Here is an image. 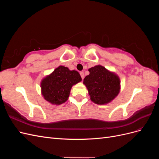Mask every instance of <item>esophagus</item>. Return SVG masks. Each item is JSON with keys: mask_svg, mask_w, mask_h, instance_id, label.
Wrapping results in <instances>:
<instances>
[{"mask_svg": "<svg viewBox=\"0 0 159 159\" xmlns=\"http://www.w3.org/2000/svg\"><path fill=\"white\" fill-rule=\"evenodd\" d=\"M80 75H81V78H82V80H84V72L81 71V72H80Z\"/></svg>", "mask_w": 159, "mask_h": 159, "instance_id": "1", "label": "esophagus"}]
</instances>
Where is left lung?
<instances>
[{
    "instance_id": "8db88e82",
    "label": "left lung",
    "mask_w": 159,
    "mask_h": 159,
    "mask_svg": "<svg viewBox=\"0 0 159 159\" xmlns=\"http://www.w3.org/2000/svg\"><path fill=\"white\" fill-rule=\"evenodd\" d=\"M89 74L84 80L91 102L98 105L110 103L117 97L121 89L119 77L105 67L98 65L88 70Z\"/></svg>"
}]
</instances>
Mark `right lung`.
Masks as SVG:
<instances>
[{"instance_id": "1", "label": "right lung", "mask_w": 159, "mask_h": 159, "mask_svg": "<svg viewBox=\"0 0 159 159\" xmlns=\"http://www.w3.org/2000/svg\"><path fill=\"white\" fill-rule=\"evenodd\" d=\"M81 80L78 71L60 66L42 80V95L51 104L61 105L68 100L72 86L80 82Z\"/></svg>"}]
</instances>
